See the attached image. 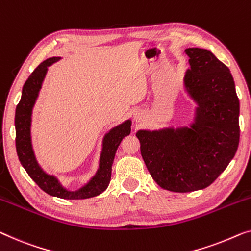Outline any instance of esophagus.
<instances>
[{"mask_svg":"<svg viewBox=\"0 0 251 251\" xmlns=\"http://www.w3.org/2000/svg\"><path fill=\"white\" fill-rule=\"evenodd\" d=\"M134 118H136V120H137V115H134Z\"/></svg>","mask_w":251,"mask_h":251,"instance_id":"esophagus-1","label":"esophagus"}]
</instances>
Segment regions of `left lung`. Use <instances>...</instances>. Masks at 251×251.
I'll list each match as a JSON object with an SVG mask.
<instances>
[{"label":"left lung","mask_w":251,"mask_h":251,"mask_svg":"<svg viewBox=\"0 0 251 251\" xmlns=\"http://www.w3.org/2000/svg\"><path fill=\"white\" fill-rule=\"evenodd\" d=\"M183 88L196 104L183 126L138 130L143 159L165 190L190 192L208 187L226 169L239 146L240 104L230 70L210 50L186 49Z\"/></svg>","instance_id":"1"}]
</instances>
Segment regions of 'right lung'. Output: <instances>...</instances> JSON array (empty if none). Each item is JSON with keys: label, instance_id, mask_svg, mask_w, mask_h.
I'll return each instance as SVG.
<instances>
[{"label": "right lung", "instance_id": "obj_1", "mask_svg": "<svg viewBox=\"0 0 251 251\" xmlns=\"http://www.w3.org/2000/svg\"><path fill=\"white\" fill-rule=\"evenodd\" d=\"M61 57H50L45 60L35 69L29 75L23 87L21 100L16 108V147L19 161L29 176L37 183V186L53 197L62 199H87L100 195L106 190L111 181L112 164L119 145L126 136L131 131V120H126L107 133H105L101 152L100 156V164L95 176L78 190L71 191L62 186L55 176L46 173L36 159L34 148L31 143V115L32 108L37 100L39 90L42 89L43 81L49 70L50 65L57 62Z\"/></svg>", "mask_w": 251, "mask_h": 251}]
</instances>
